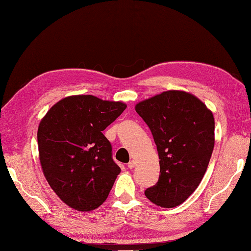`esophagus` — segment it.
I'll use <instances>...</instances> for the list:
<instances>
[{
	"mask_svg": "<svg viewBox=\"0 0 251 251\" xmlns=\"http://www.w3.org/2000/svg\"><path fill=\"white\" fill-rule=\"evenodd\" d=\"M127 167H129L130 169H133L135 167V162H134V160H131V162L127 164Z\"/></svg>",
	"mask_w": 251,
	"mask_h": 251,
	"instance_id": "34e87169",
	"label": "esophagus"
}]
</instances>
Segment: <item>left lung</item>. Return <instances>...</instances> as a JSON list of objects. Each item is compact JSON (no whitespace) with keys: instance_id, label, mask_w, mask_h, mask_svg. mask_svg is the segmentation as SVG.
Segmentation results:
<instances>
[{"instance_id":"left-lung-1","label":"left lung","mask_w":251,"mask_h":251,"mask_svg":"<svg viewBox=\"0 0 251 251\" xmlns=\"http://www.w3.org/2000/svg\"><path fill=\"white\" fill-rule=\"evenodd\" d=\"M135 111L149 126L159 157L158 181L145 197L162 207L186 201L199 186L214 148V117L199 98L167 91L140 101Z\"/></svg>"}]
</instances>
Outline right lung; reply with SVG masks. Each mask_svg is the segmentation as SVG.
<instances>
[{
    "instance_id": "1",
    "label": "right lung",
    "mask_w": 251,
    "mask_h": 251,
    "mask_svg": "<svg viewBox=\"0 0 251 251\" xmlns=\"http://www.w3.org/2000/svg\"><path fill=\"white\" fill-rule=\"evenodd\" d=\"M126 105L92 95L70 96L50 108L38 126L39 159L47 181L74 210L87 212L106 201L121 169L102 131Z\"/></svg>"
}]
</instances>
